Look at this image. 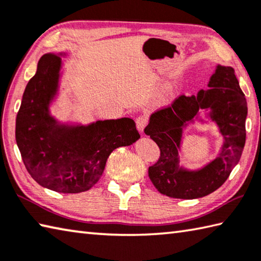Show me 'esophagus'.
<instances>
[{
  "label": "esophagus",
  "mask_w": 261,
  "mask_h": 261,
  "mask_svg": "<svg viewBox=\"0 0 261 261\" xmlns=\"http://www.w3.org/2000/svg\"><path fill=\"white\" fill-rule=\"evenodd\" d=\"M136 125H137V129H138V131L140 132V134H144V130H145V127H146V125H147L146 117H144V116L137 117Z\"/></svg>",
  "instance_id": "1"
}]
</instances>
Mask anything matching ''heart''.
I'll return each instance as SVG.
<instances>
[{"mask_svg":"<svg viewBox=\"0 0 261 261\" xmlns=\"http://www.w3.org/2000/svg\"><path fill=\"white\" fill-rule=\"evenodd\" d=\"M174 91H176V87H174L173 84H169L158 99L159 105H167L170 99L172 98Z\"/></svg>","mask_w":261,"mask_h":261,"instance_id":"b5f03b06","label":"heart"}]
</instances>
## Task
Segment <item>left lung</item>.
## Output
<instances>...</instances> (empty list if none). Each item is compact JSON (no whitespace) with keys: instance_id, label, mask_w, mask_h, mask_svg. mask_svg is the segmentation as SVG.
I'll list each match as a JSON object with an SVG mask.
<instances>
[{"instance_id":"1","label":"left lung","mask_w":261,"mask_h":261,"mask_svg":"<svg viewBox=\"0 0 261 261\" xmlns=\"http://www.w3.org/2000/svg\"><path fill=\"white\" fill-rule=\"evenodd\" d=\"M207 87L196 96H180L171 107L154 113L146 126L145 134L161 150L159 161L148 169V176L163 195L182 200L209 195L226 181L242 155L248 105L234 69L218 64ZM196 121L215 122L223 145L216 159L192 170L179 165L178 155L184 130Z\"/></svg>"}]
</instances>
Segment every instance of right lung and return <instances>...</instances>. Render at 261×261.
<instances>
[{
    "instance_id": "add662e5",
    "label": "right lung",
    "mask_w": 261,
    "mask_h": 261,
    "mask_svg": "<svg viewBox=\"0 0 261 261\" xmlns=\"http://www.w3.org/2000/svg\"><path fill=\"white\" fill-rule=\"evenodd\" d=\"M67 55H44L37 63L17 114L16 141L37 184L59 193H82L100 179L112 151L135 144L140 135L129 117L82 124L52 115L63 76L61 59Z\"/></svg>"
}]
</instances>
